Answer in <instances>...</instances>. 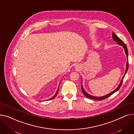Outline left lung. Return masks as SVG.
<instances>
[{"mask_svg": "<svg viewBox=\"0 0 134 134\" xmlns=\"http://www.w3.org/2000/svg\"><path fill=\"white\" fill-rule=\"evenodd\" d=\"M112 38H113V40L117 42V44H119V45H121V46H122L124 49V51H125V54L126 55V56H127V58H128V61H127V62H126V71H125V72L124 73V75H123V78L121 81V82L120 83H119V85H118V86L117 87V88L116 89H115L114 91H112V92H111L110 93L106 95V96H103V97H94V96H91L90 94H88L86 91L84 90L83 88V86L82 85H81V90H82V92L83 93V94L85 95L87 98H90V99H93V100H104L105 99H106V98H107L108 97H110V96H111L112 94H114L115 92H116V91H117L119 88H120L121 85H122V83L123 82V79L124 78L125 76V75L126 74V73L128 71V67H129V63H128V48L127 47H126V44L124 43L123 41H122L120 38H119L117 35L114 33L113 32V34H112Z\"/></svg>", "mask_w": 134, "mask_h": 134, "instance_id": "1", "label": "left lung"}]
</instances>
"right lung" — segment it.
Returning a JSON list of instances; mask_svg holds the SVG:
<instances>
[{"label":"right lung","instance_id":"1","mask_svg":"<svg viewBox=\"0 0 134 134\" xmlns=\"http://www.w3.org/2000/svg\"><path fill=\"white\" fill-rule=\"evenodd\" d=\"M58 91H59V87H58V90H57V91H56V93H55V94L52 98H51L50 99H49V100H52V99H54V98L56 96V95H57V93H58Z\"/></svg>","mask_w":134,"mask_h":134}]
</instances>
